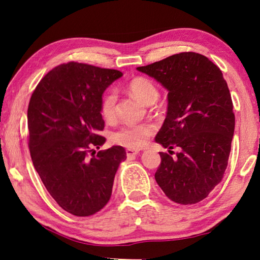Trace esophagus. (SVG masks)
Returning a JSON list of instances; mask_svg holds the SVG:
<instances>
[{
	"instance_id": "esophagus-1",
	"label": "esophagus",
	"mask_w": 260,
	"mask_h": 260,
	"mask_svg": "<svg viewBox=\"0 0 260 260\" xmlns=\"http://www.w3.org/2000/svg\"><path fill=\"white\" fill-rule=\"evenodd\" d=\"M140 154V150H135V149H126V156L127 158H133L135 156Z\"/></svg>"
}]
</instances>
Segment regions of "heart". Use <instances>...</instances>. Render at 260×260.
Returning a JSON list of instances; mask_svg holds the SVG:
<instances>
[{
	"instance_id": "b5f03b06",
	"label": "heart",
	"mask_w": 260,
	"mask_h": 260,
	"mask_svg": "<svg viewBox=\"0 0 260 260\" xmlns=\"http://www.w3.org/2000/svg\"><path fill=\"white\" fill-rule=\"evenodd\" d=\"M127 90L135 98L144 104H152L158 97V91L151 80L143 77H137L127 85ZM116 94L108 91L103 94L99 103V111L104 119L110 120L115 116ZM155 127L151 124H124L111 134V141L117 145L127 149H140L147 143L148 138L154 134Z\"/></svg>"
}]
</instances>
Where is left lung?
I'll use <instances>...</instances> for the list:
<instances>
[{
  "label": "left lung",
  "instance_id": "obj_1",
  "mask_svg": "<svg viewBox=\"0 0 260 260\" xmlns=\"http://www.w3.org/2000/svg\"><path fill=\"white\" fill-rule=\"evenodd\" d=\"M168 90V110L155 141L159 152L155 180L170 200L193 205L208 197L227 168L236 118L221 71L205 55L183 52L137 67ZM180 151L173 156L172 149Z\"/></svg>",
  "mask_w": 260,
  "mask_h": 260
}]
</instances>
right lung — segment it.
<instances>
[{
    "label": "right lung",
    "mask_w": 260,
    "mask_h": 260,
    "mask_svg": "<svg viewBox=\"0 0 260 260\" xmlns=\"http://www.w3.org/2000/svg\"><path fill=\"white\" fill-rule=\"evenodd\" d=\"M123 76L117 70L79 62L56 66L42 78L28 105L29 151L34 168L60 207L88 216L108 204L125 149L105 143L102 95ZM92 152L91 157L89 152Z\"/></svg>",
    "instance_id": "obj_1"
}]
</instances>
